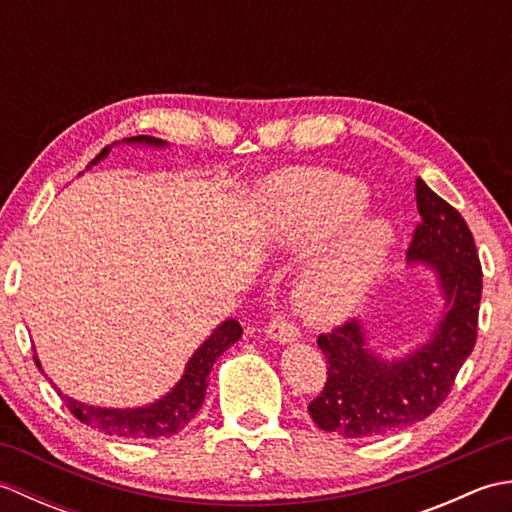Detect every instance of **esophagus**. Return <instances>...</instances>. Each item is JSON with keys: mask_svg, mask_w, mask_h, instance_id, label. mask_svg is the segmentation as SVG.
<instances>
[{"mask_svg": "<svg viewBox=\"0 0 512 512\" xmlns=\"http://www.w3.org/2000/svg\"><path fill=\"white\" fill-rule=\"evenodd\" d=\"M268 336L277 343H292L299 339V330L286 317H275L268 323Z\"/></svg>", "mask_w": 512, "mask_h": 512, "instance_id": "1", "label": "esophagus"}]
</instances>
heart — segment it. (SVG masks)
I'll return each mask as SVG.
<instances>
[{
    "mask_svg": "<svg viewBox=\"0 0 512 512\" xmlns=\"http://www.w3.org/2000/svg\"><path fill=\"white\" fill-rule=\"evenodd\" d=\"M266 204L286 244L303 246L343 226L367 206L354 178L330 171H297L270 182ZM394 246V228L380 217L345 226L295 286V308L312 323H334L361 306Z\"/></svg>",
    "mask_w": 512,
    "mask_h": 512,
    "instance_id": "heart-1",
    "label": "heart"
}]
</instances>
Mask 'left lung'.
Wrapping results in <instances>:
<instances>
[{"instance_id": "obj_1", "label": "left lung", "mask_w": 512, "mask_h": 512, "mask_svg": "<svg viewBox=\"0 0 512 512\" xmlns=\"http://www.w3.org/2000/svg\"><path fill=\"white\" fill-rule=\"evenodd\" d=\"M420 224L407 250L409 264H427L444 299L436 330L416 350L383 358L367 345L361 321L319 334L328 378L308 411L319 429L343 438H376L431 416L455 383L477 339L482 266L464 217L416 180Z\"/></svg>"}]
</instances>
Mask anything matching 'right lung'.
<instances>
[{
    "mask_svg": "<svg viewBox=\"0 0 512 512\" xmlns=\"http://www.w3.org/2000/svg\"><path fill=\"white\" fill-rule=\"evenodd\" d=\"M123 143L147 145V147L167 145L165 140L151 138V136H132V138H125ZM110 149L112 147H105L101 154L90 162L88 169L110 154ZM239 339H242V325H239L235 319H226L224 323L217 325L209 339H206L189 358V363L184 367V374L176 383V387H173L169 394L158 398L156 402H149L145 407H134V409L94 407L61 394V389L54 383L52 387L57 389L63 405L70 409V413L76 420L90 424L92 429L103 431L105 436H118L127 440L169 438V436H176L178 431L187 427V424L195 418V413L200 411L206 396V387H209V380L206 378L211 374L213 363ZM32 358H35V365L43 374V367L39 363L37 354Z\"/></svg>",
    "mask_w": 512,
    "mask_h": 512,
    "instance_id": "obj_1",
    "label": "right lung"
}]
</instances>
